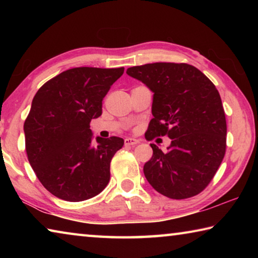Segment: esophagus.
I'll list each match as a JSON object with an SVG mask.
<instances>
[{"label": "esophagus", "instance_id": "1", "mask_svg": "<svg viewBox=\"0 0 258 258\" xmlns=\"http://www.w3.org/2000/svg\"><path fill=\"white\" fill-rule=\"evenodd\" d=\"M124 143H125V146H135L139 143V140L133 139V138H126L124 140Z\"/></svg>", "mask_w": 258, "mask_h": 258}]
</instances>
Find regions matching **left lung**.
Returning <instances> with one entry per match:
<instances>
[{"label": "left lung", "mask_w": 258, "mask_h": 258, "mask_svg": "<svg viewBox=\"0 0 258 258\" xmlns=\"http://www.w3.org/2000/svg\"><path fill=\"white\" fill-rule=\"evenodd\" d=\"M126 74L154 93L147 140L171 139L166 152L150 145L154 154L143 166L148 182L172 199L200 194L215 175L226 148L225 113L215 85L187 63H147Z\"/></svg>", "instance_id": "obj_1"}]
</instances>
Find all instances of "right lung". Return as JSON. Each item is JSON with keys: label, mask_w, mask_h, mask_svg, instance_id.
<instances>
[{"label": "right lung", "mask_w": 258, "mask_h": 258, "mask_svg": "<svg viewBox=\"0 0 258 258\" xmlns=\"http://www.w3.org/2000/svg\"><path fill=\"white\" fill-rule=\"evenodd\" d=\"M124 68L78 67L46 82L33 99L24 124L29 164L45 189L66 202L99 195L110 180V161L121 138H95L92 119Z\"/></svg>", "instance_id": "add662e5"}]
</instances>
